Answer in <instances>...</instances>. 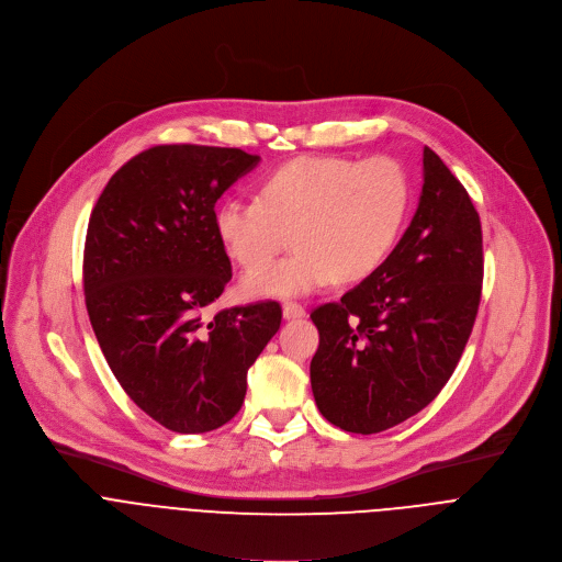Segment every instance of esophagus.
Masks as SVG:
<instances>
[{"instance_id": "1", "label": "esophagus", "mask_w": 562, "mask_h": 562, "mask_svg": "<svg viewBox=\"0 0 562 562\" xmlns=\"http://www.w3.org/2000/svg\"><path fill=\"white\" fill-rule=\"evenodd\" d=\"M282 315H284V319H300V317H306V308L297 302H286L282 306Z\"/></svg>"}]
</instances>
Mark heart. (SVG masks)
Instances as JSON below:
<instances>
[{
	"label": "heart",
	"instance_id": "obj_1",
	"mask_svg": "<svg viewBox=\"0 0 562 562\" xmlns=\"http://www.w3.org/2000/svg\"><path fill=\"white\" fill-rule=\"evenodd\" d=\"M259 198H226L215 211L224 251L245 269L251 297H300L336 278L371 276L395 247L412 206V184L395 159L297 157L269 173ZM295 232L299 251L265 266Z\"/></svg>",
	"mask_w": 562,
	"mask_h": 562
}]
</instances>
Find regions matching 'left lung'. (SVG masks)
<instances>
[{
    "label": "left lung",
    "instance_id": "left-lung-1",
    "mask_svg": "<svg viewBox=\"0 0 562 562\" xmlns=\"http://www.w3.org/2000/svg\"><path fill=\"white\" fill-rule=\"evenodd\" d=\"M423 193L389 258L340 302L311 313L315 405L331 425L378 434L423 412L451 378L483 291L477 211L425 146Z\"/></svg>",
    "mask_w": 562,
    "mask_h": 562
}]
</instances>
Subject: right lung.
<instances>
[{
  "instance_id": "add662e5",
  "label": "right lung",
  "mask_w": 562,
  "mask_h": 562,
  "mask_svg": "<svg viewBox=\"0 0 562 562\" xmlns=\"http://www.w3.org/2000/svg\"><path fill=\"white\" fill-rule=\"evenodd\" d=\"M260 162L243 148L162 144L109 180L87 231L85 295L100 349L133 403L176 434L226 425L278 334V302L206 308L231 280L215 202Z\"/></svg>"
}]
</instances>
